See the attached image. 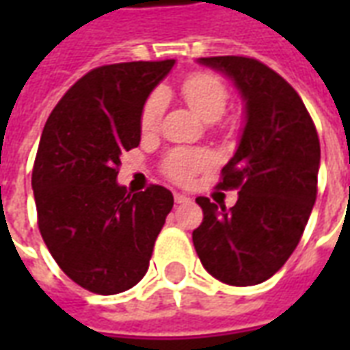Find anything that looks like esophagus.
<instances>
[{"mask_svg": "<svg viewBox=\"0 0 350 350\" xmlns=\"http://www.w3.org/2000/svg\"><path fill=\"white\" fill-rule=\"evenodd\" d=\"M174 200L176 204H185V202H191V197L183 195V193H174Z\"/></svg>", "mask_w": 350, "mask_h": 350, "instance_id": "obj_1", "label": "esophagus"}]
</instances>
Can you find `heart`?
I'll list each match as a JSON object with an SVG mask.
<instances>
[{
    "label": "heart",
    "mask_w": 350,
    "mask_h": 350,
    "mask_svg": "<svg viewBox=\"0 0 350 350\" xmlns=\"http://www.w3.org/2000/svg\"><path fill=\"white\" fill-rule=\"evenodd\" d=\"M180 90H182L185 103L200 120L210 122V120H217L223 114L225 105H227V88L223 86V82L217 77L208 75V72L189 75L180 84ZM165 103H167L165 92L155 90L150 93L140 114V127L144 133H150L157 127L161 114L165 110ZM210 161L212 157L204 152L178 150L168 155L165 170L176 182H189L197 172L210 165Z\"/></svg>",
    "instance_id": "heart-1"
}]
</instances>
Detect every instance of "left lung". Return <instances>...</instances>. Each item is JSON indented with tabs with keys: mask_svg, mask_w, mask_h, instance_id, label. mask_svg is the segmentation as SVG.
Here are the masks:
<instances>
[{
	"mask_svg": "<svg viewBox=\"0 0 350 350\" xmlns=\"http://www.w3.org/2000/svg\"><path fill=\"white\" fill-rule=\"evenodd\" d=\"M223 72L243 100V129L223 167L230 210L198 197L204 219L193 243L208 273L227 285L270 279L293 255L317 198L321 144L300 95L264 64L242 56L198 57Z\"/></svg>",
	"mask_w": 350,
	"mask_h": 350,
	"instance_id": "1",
	"label": "left lung"
}]
</instances>
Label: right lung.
Wrapping results in <instances>:
<instances>
[{
	"mask_svg": "<svg viewBox=\"0 0 350 350\" xmlns=\"http://www.w3.org/2000/svg\"><path fill=\"white\" fill-rule=\"evenodd\" d=\"M174 59L97 67L65 93L42 129L33 187L39 230L69 278L118 294L144 278L174 206L167 187L131 195L118 183L123 152L140 144L146 99Z\"/></svg>",
	"mask_w": 350,
	"mask_h": 350,
	"instance_id": "add662e5",
	"label": "right lung"
}]
</instances>
